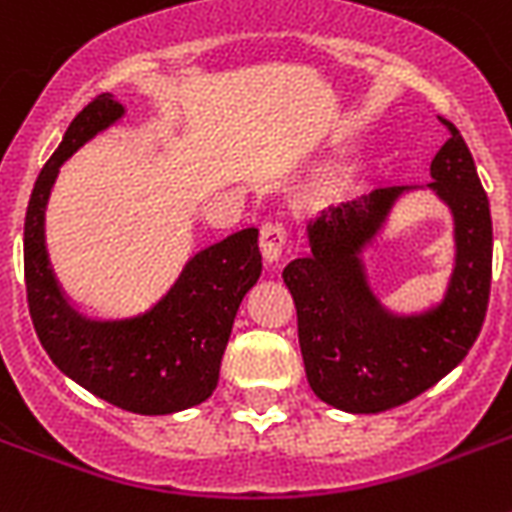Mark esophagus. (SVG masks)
<instances>
[{
    "instance_id": "obj_1",
    "label": "esophagus",
    "mask_w": 512,
    "mask_h": 512,
    "mask_svg": "<svg viewBox=\"0 0 512 512\" xmlns=\"http://www.w3.org/2000/svg\"><path fill=\"white\" fill-rule=\"evenodd\" d=\"M284 244H287V225L279 220H268L260 225V252H263L265 263H279Z\"/></svg>"
}]
</instances>
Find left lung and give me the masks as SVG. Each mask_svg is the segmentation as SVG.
Listing matches in <instances>:
<instances>
[{"instance_id":"left-lung-1","label":"left lung","mask_w":512,"mask_h":512,"mask_svg":"<svg viewBox=\"0 0 512 512\" xmlns=\"http://www.w3.org/2000/svg\"><path fill=\"white\" fill-rule=\"evenodd\" d=\"M428 188L454 217V271L444 300L412 316L390 313L366 281L364 249L412 185H380L308 223L311 255L284 268L295 297L305 374L324 404L377 414L412 401L452 372L484 327L492 287V215L465 140L446 122Z\"/></svg>"}]
</instances>
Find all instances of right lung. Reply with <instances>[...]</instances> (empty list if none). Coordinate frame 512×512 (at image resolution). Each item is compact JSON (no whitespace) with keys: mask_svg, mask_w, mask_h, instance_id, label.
I'll return each instance as SVG.
<instances>
[{"mask_svg":"<svg viewBox=\"0 0 512 512\" xmlns=\"http://www.w3.org/2000/svg\"><path fill=\"white\" fill-rule=\"evenodd\" d=\"M124 116L98 95L68 124L36 177L23 228L28 313L52 364L108 404L135 414H172L212 396L241 300L263 271L257 228L209 244L185 263L172 289L132 319H90L68 303L44 247V209L60 164Z\"/></svg>","mask_w":512,"mask_h":512,"instance_id":"add662e5","label":"right lung"}]
</instances>
